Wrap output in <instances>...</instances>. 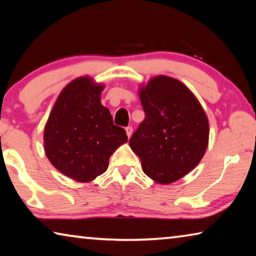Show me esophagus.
Instances as JSON below:
<instances>
[{
  "label": "esophagus",
  "mask_w": 256,
  "mask_h": 256,
  "mask_svg": "<svg viewBox=\"0 0 256 256\" xmlns=\"http://www.w3.org/2000/svg\"><path fill=\"white\" fill-rule=\"evenodd\" d=\"M125 131H126L128 136V138H131V136H132V132H133V128H132V126H128V128H125Z\"/></svg>",
  "instance_id": "1"
}]
</instances>
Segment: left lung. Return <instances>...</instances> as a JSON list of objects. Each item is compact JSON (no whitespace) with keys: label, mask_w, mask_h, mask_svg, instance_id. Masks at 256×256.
Here are the masks:
<instances>
[{"label":"left lung","mask_w":256,"mask_h":256,"mask_svg":"<svg viewBox=\"0 0 256 256\" xmlns=\"http://www.w3.org/2000/svg\"><path fill=\"white\" fill-rule=\"evenodd\" d=\"M146 118L130 138L142 170L159 184L178 180L201 162L209 122L201 104L180 81L166 76L140 90Z\"/></svg>","instance_id":"8db88e82"}]
</instances>
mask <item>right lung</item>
Returning <instances> with one entry per match:
<instances>
[{
  "instance_id": "add662e5",
  "label": "right lung",
  "mask_w": 256,
  "mask_h": 256,
  "mask_svg": "<svg viewBox=\"0 0 256 256\" xmlns=\"http://www.w3.org/2000/svg\"><path fill=\"white\" fill-rule=\"evenodd\" d=\"M104 86L88 76L78 78L62 90L44 131L52 164L70 178L86 183L105 172L112 154L128 142L100 102Z\"/></svg>"
}]
</instances>
